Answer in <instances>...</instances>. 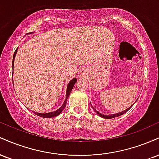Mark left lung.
I'll list each match as a JSON object with an SVG mask.
<instances>
[{"label":"left lung","instance_id":"1","mask_svg":"<svg viewBox=\"0 0 159 159\" xmlns=\"http://www.w3.org/2000/svg\"><path fill=\"white\" fill-rule=\"evenodd\" d=\"M91 105V104H90ZM132 105L131 107H129V108H127V109H125V111H122V112H120V113H116V114H100L99 112H98V111H97L96 110H95V109L93 108H93L94 109V111H95V112L96 113V114H97L98 116H101V117H102V118H104V119H112V118H114V117H116V116H121V115H123V114H125V112H127L129 110V109L131 108V107H132Z\"/></svg>","mask_w":159,"mask_h":159}]
</instances>
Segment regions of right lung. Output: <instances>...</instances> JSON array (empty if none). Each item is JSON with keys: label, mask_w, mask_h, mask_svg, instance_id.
Wrapping results in <instances>:
<instances>
[{"label": "right lung", "mask_w": 159, "mask_h": 159, "mask_svg": "<svg viewBox=\"0 0 159 159\" xmlns=\"http://www.w3.org/2000/svg\"><path fill=\"white\" fill-rule=\"evenodd\" d=\"M17 51H18V48L16 49L15 53H14L13 59H12V67H13V65H14V60H15V57L16 55V53H17ZM76 81H77V78H74L73 79H72L69 82L68 85H67V88H66V99L64 102H63V105H62V106L60 107L59 109H57V110L54 111H52V112H50V113H45V114H44V113H37V112H35V111H33V113H34V114L37 115V116H41V117H43V118H52V117H54V116H58V115L63 111V109H64V107H66V105L67 99H68L69 94H70L71 91H72V88H73L75 84L76 83Z\"/></svg>", "instance_id": "1"}]
</instances>
